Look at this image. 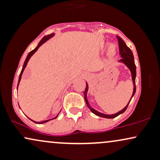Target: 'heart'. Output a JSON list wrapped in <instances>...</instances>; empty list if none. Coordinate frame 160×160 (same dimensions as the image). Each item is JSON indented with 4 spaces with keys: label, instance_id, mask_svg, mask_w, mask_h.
<instances>
[{
    "label": "heart",
    "instance_id": "b5f03b06",
    "mask_svg": "<svg viewBox=\"0 0 160 160\" xmlns=\"http://www.w3.org/2000/svg\"><path fill=\"white\" fill-rule=\"evenodd\" d=\"M116 52V48L114 46H111V47H109V49H108V55H109L110 56H113V55L115 54Z\"/></svg>",
    "mask_w": 160,
    "mask_h": 160
}]
</instances>
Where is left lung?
<instances>
[{"label": "left lung", "instance_id": "left-lung-1", "mask_svg": "<svg viewBox=\"0 0 160 160\" xmlns=\"http://www.w3.org/2000/svg\"><path fill=\"white\" fill-rule=\"evenodd\" d=\"M117 40H118V44H119V50H120V55L122 57V58L120 60V62H123V63L126 65L128 68L130 69V71H131L132 72V80H133V84H134V90H133V94L132 95V98L130 99L129 102H128L127 106H126V108H124L122 110V111H119L118 113H115V114H113V115H107V114H104V113H99L97 111H95V109H93L91 107L90 105H89V102H88V100H87V98H86V93H87V91H88V85L86 84V87L85 89V91L83 92L84 93V97H85V101H86V103L87 104L88 108L90 109V111L92 112L93 113H95V115L98 116V117H104V118H109V119H112V118H115L116 117H117V116H119L121 113H122L123 112L126 111V110L128 108V105L129 104L130 102H131L132 98V97L134 96V95H135V91H136V86H135V77H136V66H135V61H134V56H133V53L132 52V50L130 49L128 47L126 46V43H125V42L123 41V40L122 39V38H120V37L117 36Z\"/></svg>", "mask_w": 160, "mask_h": 160}]
</instances>
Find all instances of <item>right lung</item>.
Instances as JSON below:
<instances>
[{"mask_svg":"<svg viewBox=\"0 0 160 160\" xmlns=\"http://www.w3.org/2000/svg\"><path fill=\"white\" fill-rule=\"evenodd\" d=\"M52 36H53V34H49V35H47V36L43 37V39H42L41 40H40V43H38V47H37L35 49H33L32 51H31V52L28 53V56H27L26 59H25V62H24V65H23L22 69V71H21V73H20V75H19V82H18V86H19V81H20V80H21V78H22V73H23L24 70H25V67H26V65H27V63H28V60L30 59V58H31V57H32V55L34 54V53L37 50H38V49L39 48V47H40V46H41L42 44H43V43H45V42L47 41V40L49 39V38H50L51 37H52ZM57 117H58V116H57ZM57 117H55V118H53V119H56ZM30 120H31V119H30ZM49 120H45V121H43V122H38V123H40H40H43V122H47V121H49ZM32 121H33V120H32ZM33 122H34V121H33ZM36 122V123H38V122Z\"/></svg>","mask_w":160,"mask_h":160,"instance_id":"right-lung-1","label":"right lung"}]
</instances>
